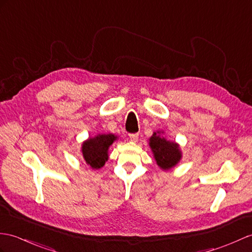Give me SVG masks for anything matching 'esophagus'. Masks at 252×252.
<instances>
[{
    "instance_id": "34e87169",
    "label": "esophagus",
    "mask_w": 252,
    "mask_h": 252,
    "mask_svg": "<svg viewBox=\"0 0 252 252\" xmlns=\"http://www.w3.org/2000/svg\"><path fill=\"white\" fill-rule=\"evenodd\" d=\"M128 139H130L131 142H137V139H138V133L128 134Z\"/></svg>"
}]
</instances>
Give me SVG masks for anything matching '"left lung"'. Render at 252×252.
I'll use <instances>...</instances> for the list:
<instances>
[{
  "label": "left lung",
  "instance_id": "8db88e82",
  "mask_svg": "<svg viewBox=\"0 0 252 252\" xmlns=\"http://www.w3.org/2000/svg\"><path fill=\"white\" fill-rule=\"evenodd\" d=\"M149 145L153 149L157 164L163 169L175 166L180 160L181 155L177 145L173 142H168L164 137L158 135L157 133L151 136Z\"/></svg>",
  "mask_w": 252,
  "mask_h": 252
}]
</instances>
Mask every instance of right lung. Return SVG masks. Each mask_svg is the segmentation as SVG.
<instances>
[{"instance_id": "obj_1", "label": "right lung", "mask_w": 252, "mask_h": 252, "mask_svg": "<svg viewBox=\"0 0 252 252\" xmlns=\"http://www.w3.org/2000/svg\"><path fill=\"white\" fill-rule=\"evenodd\" d=\"M117 137L113 134H102L89 140L83 145V155L86 162L92 168L102 167L108 159L107 150Z\"/></svg>"}]
</instances>
